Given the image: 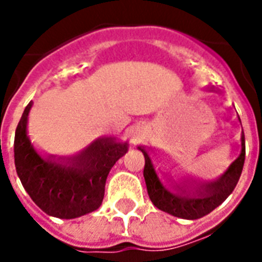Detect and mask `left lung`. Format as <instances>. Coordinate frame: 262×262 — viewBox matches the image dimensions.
<instances>
[{"label": "left lung", "instance_id": "obj_1", "mask_svg": "<svg viewBox=\"0 0 262 262\" xmlns=\"http://www.w3.org/2000/svg\"><path fill=\"white\" fill-rule=\"evenodd\" d=\"M139 149L143 152L145 158L144 179H145L148 195L152 204L156 208H159L160 211L167 212L172 216H177L181 219L194 220L208 215L216 207H219L236 186L245 163V135L242 133L241 136V155L238 156V159L230 164L227 171L219 179L212 181V182L186 181L182 185H177V187L181 190L177 193L168 190L167 187L160 182L151 158L144 149V147H139Z\"/></svg>", "mask_w": 262, "mask_h": 262}]
</instances>
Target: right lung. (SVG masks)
Instances as JSON below:
<instances>
[{
  "instance_id": "1",
  "label": "right lung",
  "mask_w": 262,
  "mask_h": 262,
  "mask_svg": "<svg viewBox=\"0 0 262 262\" xmlns=\"http://www.w3.org/2000/svg\"><path fill=\"white\" fill-rule=\"evenodd\" d=\"M32 103L23 113L14 135V166L23 186L47 215L75 219L96 211L104 197L107 175L127 152V143L103 137L72 158H42L27 136Z\"/></svg>"
}]
</instances>
